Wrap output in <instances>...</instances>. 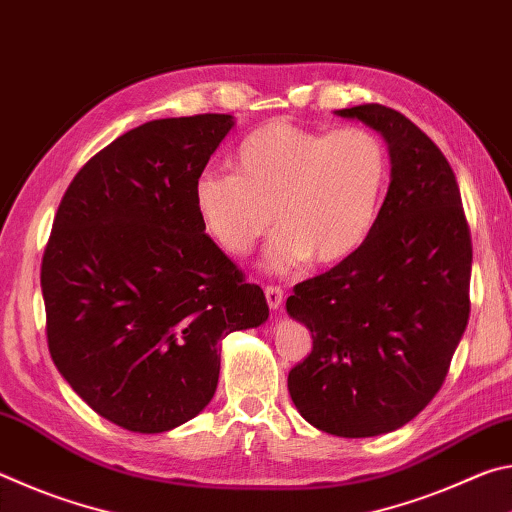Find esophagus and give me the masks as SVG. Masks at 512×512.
Wrapping results in <instances>:
<instances>
[{
	"instance_id": "esophagus-1",
	"label": "esophagus",
	"mask_w": 512,
	"mask_h": 512,
	"mask_svg": "<svg viewBox=\"0 0 512 512\" xmlns=\"http://www.w3.org/2000/svg\"><path fill=\"white\" fill-rule=\"evenodd\" d=\"M264 296H266V302H268V307H271V309H280L282 307V300H284L282 287H275V284H266Z\"/></svg>"
}]
</instances>
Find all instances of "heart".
I'll use <instances>...</instances> for the list:
<instances>
[{"label": "heart", "instance_id": "heart-1", "mask_svg": "<svg viewBox=\"0 0 512 512\" xmlns=\"http://www.w3.org/2000/svg\"><path fill=\"white\" fill-rule=\"evenodd\" d=\"M232 171H203L194 207L203 230L244 257L273 223L266 266L287 273L309 262H341L368 239L391 176L386 142L370 128H305L275 119L246 135ZM276 216L273 217L272 214Z\"/></svg>", "mask_w": 512, "mask_h": 512}]
</instances>
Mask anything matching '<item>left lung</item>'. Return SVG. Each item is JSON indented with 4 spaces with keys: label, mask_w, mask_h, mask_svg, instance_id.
Returning <instances> with one entry per match:
<instances>
[{
    "label": "left lung",
    "mask_w": 512,
    "mask_h": 512,
    "mask_svg": "<svg viewBox=\"0 0 512 512\" xmlns=\"http://www.w3.org/2000/svg\"><path fill=\"white\" fill-rule=\"evenodd\" d=\"M336 115L384 135L391 185L368 239L293 287L287 311L314 348L289 393L316 429L368 438L404 427L443 386L470 318L472 237L452 167L411 119L379 103Z\"/></svg>",
    "instance_id": "left-lung-1"
}]
</instances>
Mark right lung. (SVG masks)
Returning a JSON list of instances; mask_svg holds the SVG:
<instances>
[{
  "label": "right lung",
  "instance_id": "obj_1",
  "mask_svg": "<svg viewBox=\"0 0 512 512\" xmlns=\"http://www.w3.org/2000/svg\"><path fill=\"white\" fill-rule=\"evenodd\" d=\"M230 115L153 119L83 164L42 255L47 345L101 418L162 433L216 391L221 339L268 318L264 291L205 235L194 183Z\"/></svg>",
  "mask_w": 512,
  "mask_h": 512
}]
</instances>
